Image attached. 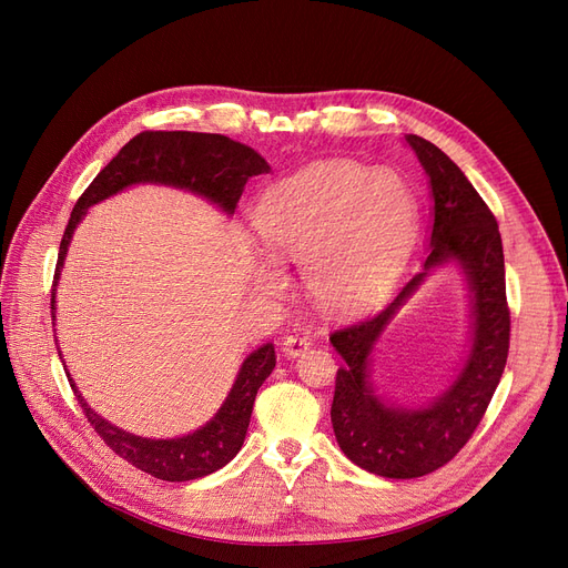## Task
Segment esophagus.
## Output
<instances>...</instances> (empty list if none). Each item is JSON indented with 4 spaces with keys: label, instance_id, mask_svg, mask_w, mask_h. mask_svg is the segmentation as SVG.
<instances>
[{
    "label": "esophagus",
    "instance_id": "esophagus-1",
    "mask_svg": "<svg viewBox=\"0 0 568 568\" xmlns=\"http://www.w3.org/2000/svg\"><path fill=\"white\" fill-rule=\"evenodd\" d=\"M311 346H313V338L307 336V334H291V336L284 338L282 351H284L286 357H298Z\"/></svg>",
    "mask_w": 568,
    "mask_h": 568
}]
</instances>
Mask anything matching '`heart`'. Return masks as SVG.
Wrapping results in <instances>:
<instances>
[{"instance_id":"1","label":"heart","mask_w":568,"mask_h":568,"mask_svg":"<svg viewBox=\"0 0 568 568\" xmlns=\"http://www.w3.org/2000/svg\"><path fill=\"white\" fill-rule=\"evenodd\" d=\"M253 230L274 257L303 263L320 305L353 313L379 303L400 280L417 236V201L393 170L322 161L267 186ZM263 284H282L274 263H265Z\"/></svg>"}]
</instances>
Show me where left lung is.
Here are the masks:
<instances>
[{
  "label": "left lung",
  "mask_w": 568,
  "mask_h": 568,
  "mask_svg": "<svg viewBox=\"0 0 568 568\" xmlns=\"http://www.w3.org/2000/svg\"><path fill=\"white\" fill-rule=\"evenodd\" d=\"M405 142L417 153L434 199L426 261L384 311L329 336L343 357L332 403L338 448L359 469L386 478L432 474L467 445L500 384L509 353L505 255L497 220L467 175L436 144L417 134H405ZM445 264H457L470 288V351L443 394L417 408L395 406L371 384V351L425 277Z\"/></svg>",
  "instance_id": "left-lung-1"
}]
</instances>
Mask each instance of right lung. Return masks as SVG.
Instances as JSON below:
<instances>
[{
  "label": "right lung",
  "instance_id": "add662e5",
  "mask_svg": "<svg viewBox=\"0 0 568 568\" xmlns=\"http://www.w3.org/2000/svg\"><path fill=\"white\" fill-rule=\"evenodd\" d=\"M261 173H270V165L261 153L242 142L230 140L225 134L142 132L132 136L118 151V156L84 189V194L78 199L71 213V220H68L59 248L54 288H51V317H57V284L65 263L68 246H71L80 220L88 215L94 203L134 184H165L192 192L217 205L225 215H234L246 182ZM274 363H277V357H274L272 343H265V346L253 351L242 367H239L236 379L225 403L215 412V417L199 426L196 432L178 438H144L123 432L120 426L99 417L88 400L82 398L71 374H65L75 390L84 417H88L94 432L104 438L115 455L128 459L132 467L161 480H194L222 469L242 450L255 393L272 374Z\"/></svg>",
  "mask_w": 568,
  "mask_h": 568
}]
</instances>
